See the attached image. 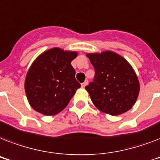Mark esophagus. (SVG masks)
Returning <instances> with one entry per match:
<instances>
[{
  "label": "esophagus",
  "mask_w": 160,
  "mask_h": 160,
  "mask_svg": "<svg viewBox=\"0 0 160 160\" xmlns=\"http://www.w3.org/2000/svg\"><path fill=\"white\" fill-rule=\"evenodd\" d=\"M87 84H88V80H85V82L82 83V84H81V87H82V88H85V86H86V85H87Z\"/></svg>",
  "instance_id": "34e87169"
}]
</instances>
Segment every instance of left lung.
I'll use <instances>...</instances> for the list:
<instances>
[{
  "mask_svg": "<svg viewBox=\"0 0 160 160\" xmlns=\"http://www.w3.org/2000/svg\"><path fill=\"white\" fill-rule=\"evenodd\" d=\"M86 55L95 72L92 82L85 86L93 104L110 115L131 109L139 92V80L131 65L112 51Z\"/></svg>",
  "mask_w": 160,
  "mask_h": 160,
  "instance_id": "left-lung-1",
  "label": "left lung"
}]
</instances>
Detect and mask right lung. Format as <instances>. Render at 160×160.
Returning a JSON list of instances; mask_svg holds the SVG:
<instances>
[{
	"label": "right lung",
	"mask_w": 160,
	"mask_h": 160,
	"mask_svg": "<svg viewBox=\"0 0 160 160\" xmlns=\"http://www.w3.org/2000/svg\"><path fill=\"white\" fill-rule=\"evenodd\" d=\"M77 52L53 48L39 55L26 75L25 90L31 106L45 115L65 109L80 84L71 65Z\"/></svg>",
	"instance_id": "right-lung-1"
}]
</instances>
